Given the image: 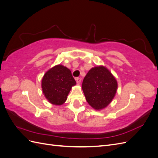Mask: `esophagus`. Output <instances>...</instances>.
I'll return each instance as SVG.
<instances>
[{
	"instance_id": "esophagus-1",
	"label": "esophagus",
	"mask_w": 158,
	"mask_h": 158,
	"mask_svg": "<svg viewBox=\"0 0 158 158\" xmlns=\"http://www.w3.org/2000/svg\"><path fill=\"white\" fill-rule=\"evenodd\" d=\"M75 80H76V82H77L78 84H80V82H81V78H76Z\"/></svg>"
}]
</instances>
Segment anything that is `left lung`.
Listing matches in <instances>:
<instances>
[{"mask_svg":"<svg viewBox=\"0 0 158 158\" xmlns=\"http://www.w3.org/2000/svg\"><path fill=\"white\" fill-rule=\"evenodd\" d=\"M117 81L106 66L100 65L91 69L82 82V90L89 106L102 110L112 102L117 91Z\"/></svg>","mask_w":158,"mask_h":158,"instance_id":"left-lung-1","label":"left lung"}]
</instances>
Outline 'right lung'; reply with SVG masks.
<instances>
[{
	"instance_id": "1",
	"label": "right lung",
	"mask_w": 158,
	"mask_h": 158,
	"mask_svg": "<svg viewBox=\"0 0 158 158\" xmlns=\"http://www.w3.org/2000/svg\"><path fill=\"white\" fill-rule=\"evenodd\" d=\"M76 82L71 71L62 64L47 70L41 80V88L45 98L55 106H61L67 99L72 87Z\"/></svg>"
}]
</instances>
